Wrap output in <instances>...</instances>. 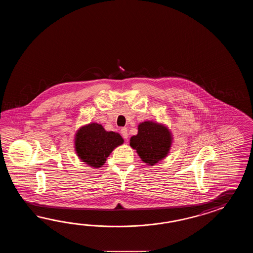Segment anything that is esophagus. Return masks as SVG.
Masks as SVG:
<instances>
[{"label": "esophagus", "mask_w": 253, "mask_h": 253, "mask_svg": "<svg viewBox=\"0 0 253 253\" xmlns=\"http://www.w3.org/2000/svg\"><path fill=\"white\" fill-rule=\"evenodd\" d=\"M120 133L122 134V136L124 137L125 139H127L128 137V133H127V128L126 127H123L120 130Z\"/></svg>", "instance_id": "34e87169"}]
</instances>
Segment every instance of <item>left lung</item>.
<instances>
[{
    "label": "left lung",
    "instance_id": "8db88e82",
    "mask_svg": "<svg viewBox=\"0 0 253 253\" xmlns=\"http://www.w3.org/2000/svg\"><path fill=\"white\" fill-rule=\"evenodd\" d=\"M130 145L143 161L154 166L167 156L171 146V134L162 125L146 121L138 126V134L131 137Z\"/></svg>",
    "mask_w": 253,
    "mask_h": 253
}]
</instances>
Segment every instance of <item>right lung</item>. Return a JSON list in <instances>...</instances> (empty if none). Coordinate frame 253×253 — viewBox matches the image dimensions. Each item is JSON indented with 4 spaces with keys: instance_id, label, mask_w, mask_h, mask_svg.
Here are the masks:
<instances>
[{
    "instance_id": "right-lung-1",
    "label": "right lung",
    "mask_w": 253,
    "mask_h": 253,
    "mask_svg": "<svg viewBox=\"0 0 253 253\" xmlns=\"http://www.w3.org/2000/svg\"><path fill=\"white\" fill-rule=\"evenodd\" d=\"M75 140L79 157L95 168L103 166L114 148L124 142L120 134L107 132L101 125L94 123L80 129Z\"/></svg>"
}]
</instances>
